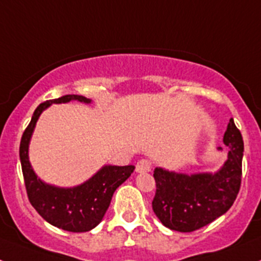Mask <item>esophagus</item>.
I'll return each instance as SVG.
<instances>
[{
	"label": "esophagus",
	"mask_w": 261,
	"mask_h": 261,
	"mask_svg": "<svg viewBox=\"0 0 261 261\" xmlns=\"http://www.w3.org/2000/svg\"><path fill=\"white\" fill-rule=\"evenodd\" d=\"M151 170V162L149 159H140L136 165V172L142 174V172H149Z\"/></svg>",
	"instance_id": "esophagus-1"
}]
</instances>
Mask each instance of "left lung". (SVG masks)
<instances>
[{
	"label": "left lung",
	"instance_id": "8db88e82",
	"mask_svg": "<svg viewBox=\"0 0 261 261\" xmlns=\"http://www.w3.org/2000/svg\"><path fill=\"white\" fill-rule=\"evenodd\" d=\"M223 144L229 146L227 159L216 172L188 175L162 167L154 170L156 192L151 205L166 227L180 232L195 231L231 208L241 188L244 150L243 138L232 119L223 135Z\"/></svg>",
	"mask_w": 261,
	"mask_h": 261
}]
</instances>
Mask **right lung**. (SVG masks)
Segmentation results:
<instances>
[{
    "instance_id": "right-lung-1",
    "label": "right lung",
    "mask_w": 261,
    "mask_h": 261,
    "mask_svg": "<svg viewBox=\"0 0 261 261\" xmlns=\"http://www.w3.org/2000/svg\"><path fill=\"white\" fill-rule=\"evenodd\" d=\"M78 100L89 105L82 95H64L38 106L20 140L19 158L24 186L31 205L48 223L71 232L90 231L103 220L116 188L130 176L135 166H103L93 176L74 187H57L43 181L29 158L32 133L43 111L52 105Z\"/></svg>"
}]
</instances>
